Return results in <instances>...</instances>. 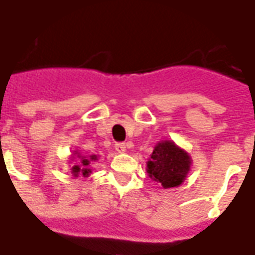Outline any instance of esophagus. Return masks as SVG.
<instances>
[{"mask_svg": "<svg viewBox=\"0 0 255 255\" xmlns=\"http://www.w3.org/2000/svg\"><path fill=\"white\" fill-rule=\"evenodd\" d=\"M115 149H116L117 153H124L126 151V143H123V142H117L115 144Z\"/></svg>", "mask_w": 255, "mask_h": 255, "instance_id": "1", "label": "esophagus"}]
</instances>
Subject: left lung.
Here are the masks:
<instances>
[{"label":"left lung","mask_w":255,"mask_h":255,"mask_svg":"<svg viewBox=\"0 0 255 255\" xmlns=\"http://www.w3.org/2000/svg\"><path fill=\"white\" fill-rule=\"evenodd\" d=\"M190 157L169 140L161 142L154 147L147 162V173L164 188L180 186L190 171Z\"/></svg>","instance_id":"1"}]
</instances>
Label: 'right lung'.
I'll use <instances>...</instances> for the list:
<instances>
[{
    "instance_id": "add662e5",
    "label": "right lung",
    "mask_w": 255,
    "mask_h": 255,
    "mask_svg": "<svg viewBox=\"0 0 255 255\" xmlns=\"http://www.w3.org/2000/svg\"><path fill=\"white\" fill-rule=\"evenodd\" d=\"M78 155H79V158L82 160L83 168H80V166H79V165L73 166V168H72L73 175H75V176H78L79 172H82V173H83V176H87V175H89V173L91 171H90V169H87V168H84V166L89 165L90 161H91V160H97V157H95V155H90V158H86V157H82V155H80V154H78Z\"/></svg>"
}]
</instances>
